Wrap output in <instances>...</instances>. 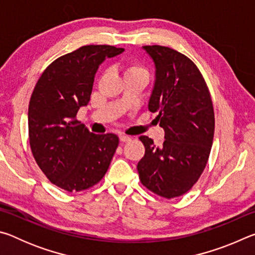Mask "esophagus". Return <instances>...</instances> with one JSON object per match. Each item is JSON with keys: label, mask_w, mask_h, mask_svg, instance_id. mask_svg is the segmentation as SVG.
Wrapping results in <instances>:
<instances>
[{"label": "esophagus", "mask_w": 255, "mask_h": 255, "mask_svg": "<svg viewBox=\"0 0 255 255\" xmlns=\"http://www.w3.org/2000/svg\"><path fill=\"white\" fill-rule=\"evenodd\" d=\"M119 139H120V141H122V143H126V141L130 140L131 138L129 137V136H126V135H120L119 136Z\"/></svg>", "instance_id": "esophagus-1"}]
</instances>
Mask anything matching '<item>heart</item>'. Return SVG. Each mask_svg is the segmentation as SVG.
Returning <instances> with one entry per match:
<instances>
[{
    "instance_id": "heart-1",
    "label": "heart",
    "mask_w": 255,
    "mask_h": 255,
    "mask_svg": "<svg viewBox=\"0 0 255 255\" xmlns=\"http://www.w3.org/2000/svg\"><path fill=\"white\" fill-rule=\"evenodd\" d=\"M124 74L125 77H129V76H140L144 77L148 81L149 77V72L146 66H144L143 64H140L139 62H127L124 65Z\"/></svg>"
}]
</instances>
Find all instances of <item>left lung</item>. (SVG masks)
Here are the masks:
<instances>
[{"label":"left lung","instance_id":"left-lung-1","mask_svg":"<svg viewBox=\"0 0 255 255\" xmlns=\"http://www.w3.org/2000/svg\"><path fill=\"white\" fill-rule=\"evenodd\" d=\"M155 64V84L148 102L157 112L165 140L156 147L140 136L145 155L137 164L139 180L155 195L180 197L193 187L208 162L215 114L205 79L187 56L169 47L144 46Z\"/></svg>","mask_w":255,"mask_h":255}]
</instances>
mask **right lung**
Listing matches in <instances>:
<instances>
[{
    "mask_svg": "<svg viewBox=\"0 0 255 255\" xmlns=\"http://www.w3.org/2000/svg\"><path fill=\"white\" fill-rule=\"evenodd\" d=\"M124 50L109 45L80 47L55 59L33 89L28 109L30 148L47 179L68 192L100 182L118 147L117 135L90 132L76 115L90 101L99 65Z\"/></svg>",
    "mask_w": 255,
    "mask_h": 255,
    "instance_id": "add662e5",
    "label": "right lung"
}]
</instances>
